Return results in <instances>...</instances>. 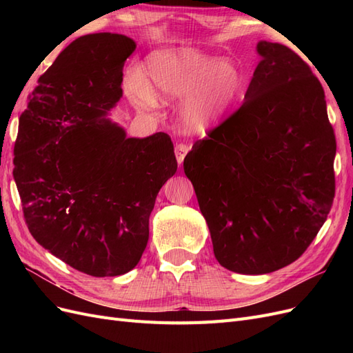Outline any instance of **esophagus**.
<instances>
[{
    "label": "esophagus",
    "instance_id": "esophagus-1",
    "mask_svg": "<svg viewBox=\"0 0 353 353\" xmlns=\"http://www.w3.org/2000/svg\"><path fill=\"white\" fill-rule=\"evenodd\" d=\"M188 150H190V147H188L187 144L179 143V144H176V145H175V156H176V160H178V163H179V165L184 162V157L187 156Z\"/></svg>",
    "mask_w": 353,
    "mask_h": 353
}]
</instances>
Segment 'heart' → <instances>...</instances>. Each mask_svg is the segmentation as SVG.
I'll use <instances>...</instances> for the list:
<instances>
[{
	"label": "heart",
	"instance_id": "heart-1",
	"mask_svg": "<svg viewBox=\"0 0 353 353\" xmlns=\"http://www.w3.org/2000/svg\"><path fill=\"white\" fill-rule=\"evenodd\" d=\"M144 79L132 78L130 92L141 110L186 99L181 119L191 131H205L219 123L243 90V73L232 60L213 57L194 48L154 52L144 68Z\"/></svg>",
	"mask_w": 353,
	"mask_h": 353
}]
</instances>
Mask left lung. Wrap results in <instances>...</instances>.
Listing matches in <instances>:
<instances>
[{"label": "left lung", "instance_id": "obj_1", "mask_svg": "<svg viewBox=\"0 0 353 353\" xmlns=\"http://www.w3.org/2000/svg\"><path fill=\"white\" fill-rule=\"evenodd\" d=\"M256 51L243 105L184 159L216 261L245 275L301 258L334 199L336 138L323 85L288 47L259 41Z\"/></svg>", "mask_w": 353, "mask_h": 353}]
</instances>
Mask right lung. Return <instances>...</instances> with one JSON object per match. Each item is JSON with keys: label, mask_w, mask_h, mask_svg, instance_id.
Listing matches in <instances>:
<instances>
[{"label": "right lung", "mask_w": 353, "mask_h": 353, "mask_svg": "<svg viewBox=\"0 0 353 353\" xmlns=\"http://www.w3.org/2000/svg\"><path fill=\"white\" fill-rule=\"evenodd\" d=\"M135 47L110 32L77 38L39 77L19 119L13 176L32 237L92 276L140 262L157 193L178 166L168 134L126 137L108 117Z\"/></svg>", "instance_id": "1"}]
</instances>
